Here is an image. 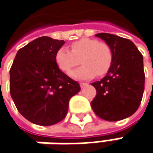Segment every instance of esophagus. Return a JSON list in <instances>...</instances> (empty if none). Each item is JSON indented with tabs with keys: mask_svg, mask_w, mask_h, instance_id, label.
<instances>
[{
	"mask_svg": "<svg viewBox=\"0 0 153 153\" xmlns=\"http://www.w3.org/2000/svg\"><path fill=\"white\" fill-rule=\"evenodd\" d=\"M79 85L81 88H84V87H85L88 85V84L87 83H84V82H81V83H79Z\"/></svg>",
	"mask_w": 153,
	"mask_h": 153,
	"instance_id": "1",
	"label": "esophagus"
}]
</instances>
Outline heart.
Here are the masks:
<instances>
[{
    "mask_svg": "<svg viewBox=\"0 0 153 153\" xmlns=\"http://www.w3.org/2000/svg\"><path fill=\"white\" fill-rule=\"evenodd\" d=\"M70 49L61 47L56 51L55 61L61 71L68 74L79 63L81 67L70 73L73 79L84 80L91 79L96 75L106 74L112 66L113 55L110 46L91 38H83L74 41Z\"/></svg>",
    "mask_w": 153,
    "mask_h": 153,
    "instance_id": "obj_1",
    "label": "heart"
}]
</instances>
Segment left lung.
I'll use <instances>...</instances> for the list:
<instances>
[{
    "mask_svg": "<svg viewBox=\"0 0 153 153\" xmlns=\"http://www.w3.org/2000/svg\"><path fill=\"white\" fill-rule=\"evenodd\" d=\"M96 36L110 46L113 59L107 75L91 84L97 90L91 108L101 119L119 121L134 114L141 102L145 85L143 56L128 39L108 33Z\"/></svg>",
    "mask_w": 153,
    "mask_h": 153,
    "instance_id": "8db88e82",
    "label": "left lung"
}]
</instances>
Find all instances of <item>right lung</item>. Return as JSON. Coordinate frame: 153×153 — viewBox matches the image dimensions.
I'll use <instances>...</instances> for the list:
<instances>
[{
  "label": "right lung",
  "mask_w": 153,
  "mask_h": 153,
  "mask_svg": "<svg viewBox=\"0 0 153 153\" xmlns=\"http://www.w3.org/2000/svg\"><path fill=\"white\" fill-rule=\"evenodd\" d=\"M65 41L42 36L19 49L10 69V94L19 112L31 123L49 126L66 117L79 83L58 68L56 51Z\"/></svg>",
  "instance_id": "1"
}]
</instances>
